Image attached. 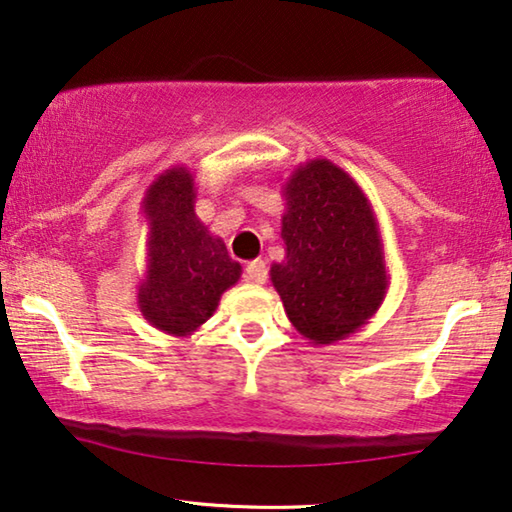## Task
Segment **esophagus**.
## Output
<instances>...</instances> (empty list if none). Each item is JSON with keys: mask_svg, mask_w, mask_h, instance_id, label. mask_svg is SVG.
Segmentation results:
<instances>
[{"mask_svg": "<svg viewBox=\"0 0 512 512\" xmlns=\"http://www.w3.org/2000/svg\"><path fill=\"white\" fill-rule=\"evenodd\" d=\"M243 278H246V282H253V285H264L266 278H269V266L262 259H253V262L246 264Z\"/></svg>", "mask_w": 512, "mask_h": 512, "instance_id": "34e87169", "label": "esophagus"}]
</instances>
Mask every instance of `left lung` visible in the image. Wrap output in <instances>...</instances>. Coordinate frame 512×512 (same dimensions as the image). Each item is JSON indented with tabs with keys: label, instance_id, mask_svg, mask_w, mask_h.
Listing matches in <instances>:
<instances>
[{
	"label": "left lung",
	"instance_id": "8db88e82",
	"mask_svg": "<svg viewBox=\"0 0 512 512\" xmlns=\"http://www.w3.org/2000/svg\"><path fill=\"white\" fill-rule=\"evenodd\" d=\"M282 196L287 257L271 264V282L307 344L330 346L367 326L385 300L378 218L360 184L330 159L296 166Z\"/></svg>",
	"mask_w": 512,
	"mask_h": 512
}]
</instances>
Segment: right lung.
<instances>
[{
	"label": "right lung",
	"mask_w": 512,
	"mask_h": 512,
	"mask_svg": "<svg viewBox=\"0 0 512 512\" xmlns=\"http://www.w3.org/2000/svg\"><path fill=\"white\" fill-rule=\"evenodd\" d=\"M145 271L136 303L143 319L166 335L186 337L216 312L218 300L241 278V264L227 255L196 214V180L186 166L154 177L141 200Z\"/></svg>",
	"instance_id": "obj_1"
}]
</instances>
